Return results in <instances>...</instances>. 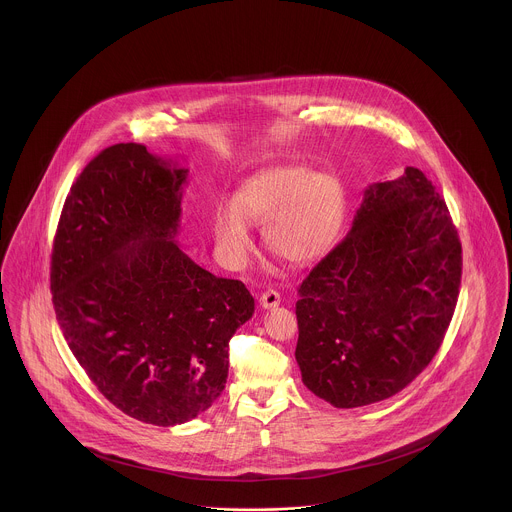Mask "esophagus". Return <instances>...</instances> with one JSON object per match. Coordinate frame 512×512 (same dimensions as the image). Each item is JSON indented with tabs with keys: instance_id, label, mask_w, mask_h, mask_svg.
I'll use <instances>...</instances> for the list:
<instances>
[{
	"instance_id": "34e87169",
	"label": "esophagus",
	"mask_w": 512,
	"mask_h": 512,
	"mask_svg": "<svg viewBox=\"0 0 512 512\" xmlns=\"http://www.w3.org/2000/svg\"><path fill=\"white\" fill-rule=\"evenodd\" d=\"M280 301H282V297H280V293L276 292V290H266V292L260 295V305L264 309H274V307L280 305Z\"/></svg>"
}]
</instances>
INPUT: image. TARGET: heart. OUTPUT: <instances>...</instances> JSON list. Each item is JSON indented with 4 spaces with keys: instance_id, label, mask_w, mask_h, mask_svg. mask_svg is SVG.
Masks as SVG:
<instances>
[{
    "instance_id": "heart-1",
    "label": "heart",
    "mask_w": 512,
    "mask_h": 512,
    "mask_svg": "<svg viewBox=\"0 0 512 512\" xmlns=\"http://www.w3.org/2000/svg\"><path fill=\"white\" fill-rule=\"evenodd\" d=\"M347 217V189L331 171L274 167L240 185L232 205L213 217V236L230 266L246 262L254 248L250 224H264V242L290 264H311L333 250Z\"/></svg>"
}]
</instances>
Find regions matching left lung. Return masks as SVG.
<instances>
[{
  "label": "left lung",
  "mask_w": 512,
  "mask_h": 512,
  "mask_svg": "<svg viewBox=\"0 0 512 512\" xmlns=\"http://www.w3.org/2000/svg\"><path fill=\"white\" fill-rule=\"evenodd\" d=\"M461 286V242L432 181L406 167L368 185L349 234L295 303L303 384L335 408L406 388L436 357Z\"/></svg>",
  "instance_id": "obj_1"
}]
</instances>
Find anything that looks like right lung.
<instances>
[{
    "label": "right lung",
    "instance_id": "obj_1",
    "mask_svg": "<svg viewBox=\"0 0 512 512\" xmlns=\"http://www.w3.org/2000/svg\"><path fill=\"white\" fill-rule=\"evenodd\" d=\"M187 175L142 144L106 147L74 181L51 256L74 359L116 408L163 428L213 406L228 341L254 313L242 282L197 266L175 240Z\"/></svg>",
    "mask_w": 512,
    "mask_h": 512
}]
</instances>
